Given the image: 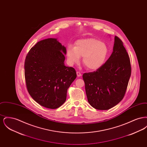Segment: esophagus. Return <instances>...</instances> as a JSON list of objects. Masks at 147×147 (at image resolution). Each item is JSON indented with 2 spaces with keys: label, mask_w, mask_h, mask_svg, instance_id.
Segmentation results:
<instances>
[{
  "label": "esophagus",
  "mask_w": 147,
  "mask_h": 147,
  "mask_svg": "<svg viewBox=\"0 0 147 147\" xmlns=\"http://www.w3.org/2000/svg\"><path fill=\"white\" fill-rule=\"evenodd\" d=\"M77 77H80L82 76V73H80L79 71H77Z\"/></svg>",
  "instance_id": "34e87169"
}]
</instances>
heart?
Returning <instances> with one entry per match:
<instances>
[{
  "mask_svg": "<svg viewBox=\"0 0 147 147\" xmlns=\"http://www.w3.org/2000/svg\"><path fill=\"white\" fill-rule=\"evenodd\" d=\"M66 54L68 62L73 65L80 62L83 56V63L90 70L100 68L105 62L109 54V49L104 42L95 38L79 40L75 47L69 46Z\"/></svg>",
  "mask_w": 147,
  "mask_h": 147,
  "instance_id": "1",
  "label": "heart"
}]
</instances>
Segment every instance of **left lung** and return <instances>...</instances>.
Returning a JSON list of instances; mask_svg holds the SVG:
<instances>
[{"label": "left lung", "instance_id": "8db88e82", "mask_svg": "<svg viewBox=\"0 0 147 147\" xmlns=\"http://www.w3.org/2000/svg\"><path fill=\"white\" fill-rule=\"evenodd\" d=\"M131 74L129 56L122 41L115 36L113 52L105 64L96 71L83 75L90 105L100 110L117 105L125 96Z\"/></svg>", "mask_w": 147, "mask_h": 147}]
</instances>
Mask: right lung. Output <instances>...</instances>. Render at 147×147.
<instances>
[{
  "label": "right lung",
  "mask_w": 147,
  "mask_h": 147,
  "mask_svg": "<svg viewBox=\"0 0 147 147\" xmlns=\"http://www.w3.org/2000/svg\"><path fill=\"white\" fill-rule=\"evenodd\" d=\"M66 48L57 38L37 42L25 61L27 89L38 104L55 109L66 100L67 90L77 77L76 70L64 65Z\"/></svg>",
  "instance_id": "1"
}]
</instances>
